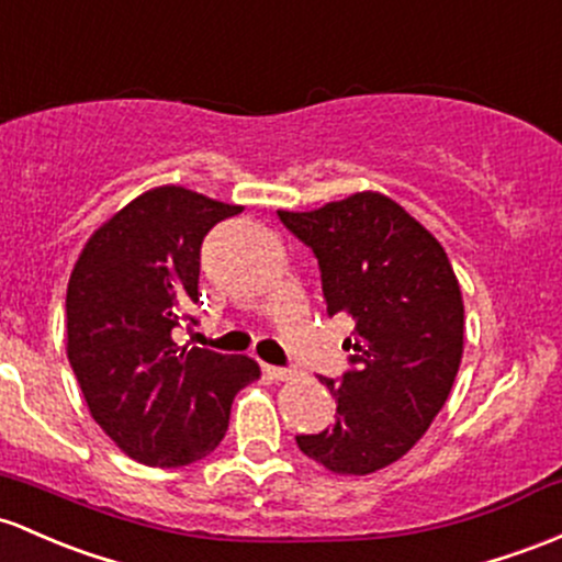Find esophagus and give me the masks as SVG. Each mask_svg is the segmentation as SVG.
<instances>
[{
  "instance_id": "1",
  "label": "esophagus",
  "mask_w": 562,
  "mask_h": 562,
  "mask_svg": "<svg viewBox=\"0 0 562 562\" xmlns=\"http://www.w3.org/2000/svg\"><path fill=\"white\" fill-rule=\"evenodd\" d=\"M263 371H267L274 381H288L295 375L293 368H280V366H263Z\"/></svg>"
}]
</instances>
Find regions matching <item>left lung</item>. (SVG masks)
<instances>
[{
  "mask_svg": "<svg viewBox=\"0 0 562 562\" xmlns=\"http://www.w3.org/2000/svg\"><path fill=\"white\" fill-rule=\"evenodd\" d=\"M280 221L317 258L328 317H351L349 371L319 379L336 422L295 435L336 474H371L405 456L451 394L464 351V304L446 250L375 191Z\"/></svg>",
  "mask_w": 562,
  "mask_h": 562,
  "instance_id": "obj_1",
  "label": "left lung"
}]
</instances>
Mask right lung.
Masks as SVG:
<instances>
[{
	"label": "right lung",
	"mask_w": 562,
	"mask_h": 562,
	"mask_svg": "<svg viewBox=\"0 0 562 562\" xmlns=\"http://www.w3.org/2000/svg\"><path fill=\"white\" fill-rule=\"evenodd\" d=\"M243 213L183 187H159L90 237L66 293L69 362L92 418L131 459L187 467L218 448L232 400L258 379L245 355L178 347L196 325L202 239Z\"/></svg>",
	"instance_id": "obj_1"
}]
</instances>
